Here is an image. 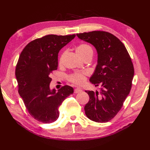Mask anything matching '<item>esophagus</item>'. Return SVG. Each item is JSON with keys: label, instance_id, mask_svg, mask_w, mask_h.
<instances>
[{"label": "esophagus", "instance_id": "1", "mask_svg": "<svg viewBox=\"0 0 150 150\" xmlns=\"http://www.w3.org/2000/svg\"><path fill=\"white\" fill-rule=\"evenodd\" d=\"M82 91V90L80 88H76L74 90V93H81V92Z\"/></svg>", "mask_w": 150, "mask_h": 150}]
</instances>
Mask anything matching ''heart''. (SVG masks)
<instances>
[{
    "label": "heart",
    "instance_id": "b5f03b06",
    "mask_svg": "<svg viewBox=\"0 0 150 150\" xmlns=\"http://www.w3.org/2000/svg\"><path fill=\"white\" fill-rule=\"evenodd\" d=\"M76 53H77V55L80 57L81 59L83 58V57L88 56L90 54H93V50L90 46H89L87 44L82 43L79 44L75 48ZM85 79V74L82 73H76L74 74H72L69 75V80L72 83L80 85L82 84Z\"/></svg>",
    "mask_w": 150,
    "mask_h": 150
}]
</instances>
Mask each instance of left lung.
I'll use <instances>...</instances> for the list:
<instances>
[{"label":"left lung","instance_id":"obj_1","mask_svg":"<svg viewBox=\"0 0 150 150\" xmlns=\"http://www.w3.org/2000/svg\"><path fill=\"white\" fill-rule=\"evenodd\" d=\"M77 36L92 44L98 54L97 65L90 81L101 88L99 93L85 91L90 97L85 113L95 122H108L120 111L131 90L134 75L132 59L123 43L110 33L93 31Z\"/></svg>","mask_w":150,"mask_h":150}]
</instances>
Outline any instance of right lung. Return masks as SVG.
Returning <instances> with one entry per match:
<instances>
[{"label":"right lung","instance_id":"obj_1","mask_svg":"<svg viewBox=\"0 0 150 150\" xmlns=\"http://www.w3.org/2000/svg\"><path fill=\"white\" fill-rule=\"evenodd\" d=\"M75 37L48 35L28 44L22 50L15 69L18 93L28 112L40 122H55L59 107L73 88L66 85L56 92L50 84L51 73L58 67L59 51Z\"/></svg>","mask_w":150,"mask_h":150}]
</instances>
